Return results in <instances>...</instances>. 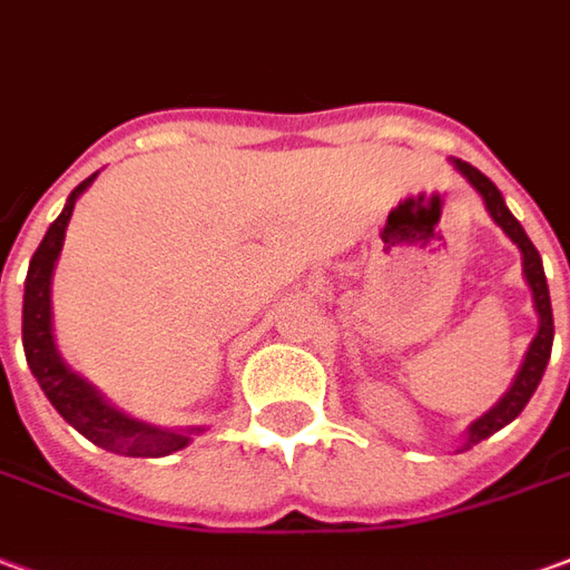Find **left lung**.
<instances>
[{
	"label": "left lung",
	"mask_w": 570,
	"mask_h": 570,
	"mask_svg": "<svg viewBox=\"0 0 570 570\" xmlns=\"http://www.w3.org/2000/svg\"><path fill=\"white\" fill-rule=\"evenodd\" d=\"M453 166L460 169L465 181L472 185V188L479 190L481 200L488 206V213L491 218L503 228L512 244L521 249V268H524V281L531 286V293H534V308L537 317H540V326H537V336L531 342V348L524 354V361H521V370L515 373V380L509 385V392L497 404H493L484 416H479L475 423L465 429V444L463 451H469L472 444H479L484 438H491L493 432H500L503 425H509L515 416H519L524 404L531 401V395L537 392V385L543 380V370L549 364V352H552V305H549V286H547V274H543V262H540V253H537V246L531 244V237L524 234V228L519 225V218L512 216L507 209V200H503V194L497 190L488 175H481L475 166H469L463 160H453Z\"/></svg>",
	"instance_id": "8db88e82"
}]
</instances>
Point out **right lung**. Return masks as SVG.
<instances>
[{"mask_svg":"<svg viewBox=\"0 0 570 570\" xmlns=\"http://www.w3.org/2000/svg\"><path fill=\"white\" fill-rule=\"evenodd\" d=\"M95 175H89L82 185L73 188V194L63 203L61 216L51 222L42 244L30 258V272L23 281V354H27V364L33 370L36 382L42 385V392L51 401V407L58 410L79 435L89 438L91 444L119 453V456H169V453L188 448L190 438L203 432V425L160 429V425L132 420L129 413L107 404L105 395L91 382H86L63 364L58 345H55V333H51L55 262L61 256L63 230L73 216L79 194L95 181Z\"/></svg>","mask_w":570,"mask_h":570,"instance_id":"add662e5","label":"right lung"}]
</instances>
